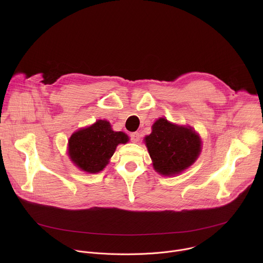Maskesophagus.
I'll use <instances>...</instances> for the list:
<instances>
[{
    "mask_svg": "<svg viewBox=\"0 0 263 263\" xmlns=\"http://www.w3.org/2000/svg\"><path fill=\"white\" fill-rule=\"evenodd\" d=\"M130 138H131L132 142H137L140 138V135H139L138 132H133V133L130 134Z\"/></svg>",
    "mask_w": 263,
    "mask_h": 263,
    "instance_id": "34e87169",
    "label": "esophagus"
}]
</instances>
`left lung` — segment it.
Wrapping results in <instances>:
<instances>
[{
  "label": "left lung",
  "mask_w": 263,
  "mask_h": 263,
  "mask_svg": "<svg viewBox=\"0 0 263 263\" xmlns=\"http://www.w3.org/2000/svg\"><path fill=\"white\" fill-rule=\"evenodd\" d=\"M144 142L155 171L163 176H175L189 168L202 146L199 134L192 127L179 126L163 118L154 123Z\"/></svg>",
  "instance_id": "left-lung-1"
}]
</instances>
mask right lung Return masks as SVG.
I'll return each mask as SVG.
<instances>
[{
  "mask_svg": "<svg viewBox=\"0 0 263 263\" xmlns=\"http://www.w3.org/2000/svg\"><path fill=\"white\" fill-rule=\"evenodd\" d=\"M128 140L127 134L114 131L107 121L99 120L72 133L68 139V155L81 171L97 174L109 163L117 146Z\"/></svg>",
  "mask_w": 263,
  "mask_h": 263,
  "instance_id": "right-lung-1",
  "label": "right lung"
}]
</instances>
